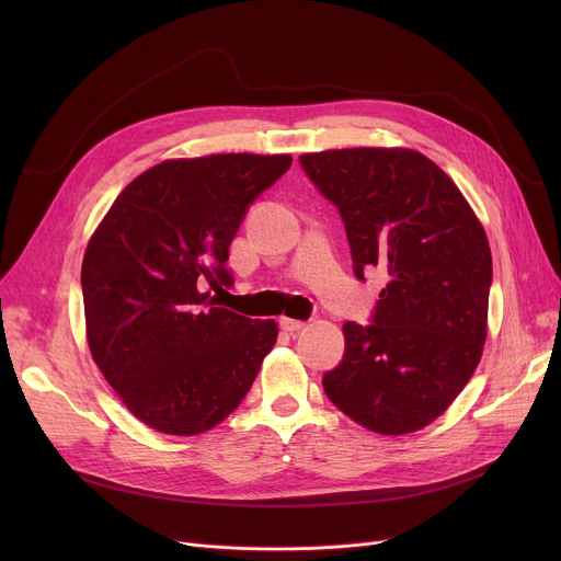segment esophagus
<instances>
[{"instance_id": "esophagus-1", "label": "esophagus", "mask_w": 561, "mask_h": 561, "mask_svg": "<svg viewBox=\"0 0 561 561\" xmlns=\"http://www.w3.org/2000/svg\"><path fill=\"white\" fill-rule=\"evenodd\" d=\"M279 328L284 330V332H288V334H296V332H300L302 328H305V322L302 320H293V318H279Z\"/></svg>"}]
</instances>
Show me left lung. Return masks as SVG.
I'll list each match as a JSON object with an SVG mask.
<instances>
[{
  "instance_id": "1",
  "label": "left lung",
  "mask_w": 561,
  "mask_h": 561,
  "mask_svg": "<svg viewBox=\"0 0 561 561\" xmlns=\"http://www.w3.org/2000/svg\"><path fill=\"white\" fill-rule=\"evenodd\" d=\"M345 222L355 275L379 268L373 325L345 322V357L322 377L362 427L402 436L436 421L473 377L489 330L491 248L450 176L409 147L300 157Z\"/></svg>"
}]
</instances>
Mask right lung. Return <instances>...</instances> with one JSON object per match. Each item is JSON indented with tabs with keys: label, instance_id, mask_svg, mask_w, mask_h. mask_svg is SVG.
Segmentation results:
<instances>
[{
	"label": "right lung",
	"instance_id": "1",
	"mask_svg": "<svg viewBox=\"0 0 561 561\" xmlns=\"http://www.w3.org/2000/svg\"><path fill=\"white\" fill-rule=\"evenodd\" d=\"M290 154L168 159L115 197L81 263L91 355L131 414L161 434L195 436L243 402L277 341L275 320L216 302L248 204Z\"/></svg>",
	"mask_w": 561,
	"mask_h": 561
}]
</instances>
